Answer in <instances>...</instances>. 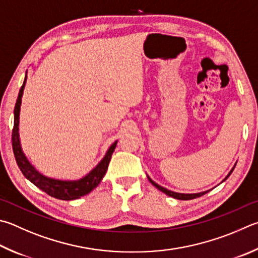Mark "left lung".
<instances>
[{
  "instance_id": "left-lung-1",
  "label": "left lung",
  "mask_w": 258,
  "mask_h": 258,
  "mask_svg": "<svg viewBox=\"0 0 258 258\" xmlns=\"http://www.w3.org/2000/svg\"><path fill=\"white\" fill-rule=\"evenodd\" d=\"M235 167H236V165L233 166V168L232 169L230 170V172H229V174L227 175V177L224 178V179L222 180V181H224L227 179V178L231 175V172L233 171V169H235ZM148 179L150 180V182H151V184L154 186V187H157V188L159 189V190H161V191H163V193L165 194H167L168 196H171V198H174V199H177V200H182V201H187V200H193V199H196V198H200V196H202V195H204V194H207L208 191H210V190H205V191H201V193H194V194H184V193H176V191H172V190H169V189H167V188H165V187H162V186H160V185H158L157 182H154L151 178H150L149 176H148Z\"/></svg>"
}]
</instances>
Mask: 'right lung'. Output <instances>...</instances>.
I'll return each mask as SVG.
<instances>
[{
	"mask_svg": "<svg viewBox=\"0 0 258 258\" xmlns=\"http://www.w3.org/2000/svg\"><path fill=\"white\" fill-rule=\"evenodd\" d=\"M27 81V72L26 78L23 81L22 87L19 91L18 99L15 106V124H13V131H12V148L13 153H15L16 161L18 163L19 168L28 180H30L32 184L38 187L45 193L53 196L55 199L64 200V201H71L80 199L81 196H84L90 193L92 189L100 184L102 178H104L107 169H108L109 161L111 159V154H113L114 150L117 145V141H115L110 145L109 149L107 150L105 157L101 159L100 162L93 168V169L89 172L88 175L80 178L77 180H62V179H55V178H50L45 176L36 169V168L31 165L28 160L26 154L23 153L21 143H20V135H19V118H20V107H21V100L23 90H25Z\"/></svg>",
	"mask_w": 258,
	"mask_h": 258,
	"instance_id": "add662e5",
	"label": "right lung"
}]
</instances>
